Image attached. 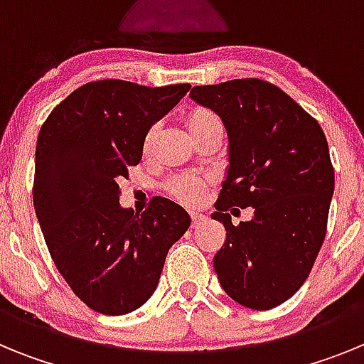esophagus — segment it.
<instances>
[{"label": "esophagus", "instance_id": "1", "mask_svg": "<svg viewBox=\"0 0 364 364\" xmlns=\"http://www.w3.org/2000/svg\"><path fill=\"white\" fill-rule=\"evenodd\" d=\"M205 220V217L202 213H191V226L193 228H197V226H200L202 222Z\"/></svg>", "mask_w": 364, "mask_h": 364}]
</instances>
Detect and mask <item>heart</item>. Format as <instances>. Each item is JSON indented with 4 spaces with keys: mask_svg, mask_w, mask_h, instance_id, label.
I'll return each instance as SVG.
<instances>
[{
    "mask_svg": "<svg viewBox=\"0 0 364 364\" xmlns=\"http://www.w3.org/2000/svg\"><path fill=\"white\" fill-rule=\"evenodd\" d=\"M186 127H188L189 134L193 136V140L197 142L198 138L204 136L208 131L211 129H224L222 127L220 117H217L213 111L204 107L193 109L191 112L186 118ZM154 127L149 129L144 136L142 142V151L144 154H149L153 149L154 142ZM164 189L171 198H175L176 202L186 205H197L204 200L205 191L210 189V180L204 178V176L197 175H176L173 178H169L164 184Z\"/></svg>",
    "mask_w": 364,
    "mask_h": 364,
    "instance_id": "heart-1",
    "label": "heart"
}]
</instances>
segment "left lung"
<instances>
[{
	"mask_svg": "<svg viewBox=\"0 0 364 364\" xmlns=\"http://www.w3.org/2000/svg\"><path fill=\"white\" fill-rule=\"evenodd\" d=\"M191 98L230 134V169L211 217L226 228L213 266L233 301L272 310L304 284L326 237L333 166L319 122L259 78L197 85ZM254 208L250 223L228 210ZM240 211V210H239Z\"/></svg>",
	"mask_w": 364,
	"mask_h": 364,
	"instance_id": "obj_1",
	"label": "left lung"
}]
</instances>
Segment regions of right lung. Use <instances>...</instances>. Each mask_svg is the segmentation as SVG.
<instances>
[{
    "label": "right lung",
    "instance_id": "1",
    "mask_svg": "<svg viewBox=\"0 0 364 364\" xmlns=\"http://www.w3.org/2000/svg\"><path fill=\"white\" fill-rule=\"evenodd\" d=\"M189 87L95 80L62 100L41 125L34 210L58 272L91 310L124 315L142 306L169 247L191 224L167 198H153L140 215L118 202V180L142 159L146 133Z\"/></svg>",
    "mask_w": 364,
    "mask_h": 364
}]
</instances>
